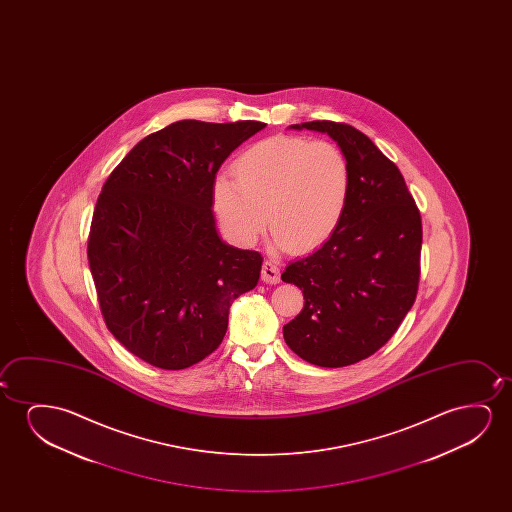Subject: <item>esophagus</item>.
<instances>
[{
    "instance_id": "34e87169",
    "label": "esophagus",
    "mask_w": 512,
    "mask_h": 512,
    "mask_svg": "<svg viewBox=\"0 0 512 512\" xmlns=\"http://www.w3.org/2000/svg\"><path fill=\"white\" fill-rule=\"evenodd\" d=\"M280 280V269L271 260H266L262 264V281H266L269 285H276V283H280Z\"/></svg>"
}]
</instances>
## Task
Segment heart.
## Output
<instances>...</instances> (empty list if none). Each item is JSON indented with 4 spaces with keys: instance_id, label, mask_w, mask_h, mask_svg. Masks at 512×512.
Here are the masks:
<instances>
[{
    "instance_id": "heart-1",
    "label": "heart",
    "mask_w": 512,
    "mask_h": 512,
    "mask_svg": "<svg viewBox=\"0 0 512 512\" xmlns=\"http://www.w3.org/2000/svg\"><path fill=\"white\" fill-rule=\"evenodd\" d=\"M234 175L217 176L213 208L225 234L241 246L259 239L269 217L276 248L313 250L336 232L350 197V166L329 141H260L239 155Z\"/></svg>"
}]
</instances>
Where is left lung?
<instances>
[{
	"label": "left lung",
	"instance_id": "1",
	"mask_svg": "<svg viewBox=\"0 0 512 512\" xmlns=\"http://www.w3.org/2000/svg\"><path fill=\"white\" fill-rule=\"evenodd\" d=\"M290 129L336 141L350 166V197L336 232L281 274L304 295V308L283 327V337L309 364H357L386 344L414 304L420 211L399 168L355 127L313 120Z\"/></svg>",
	"mask_w": 512,
	"mask_h": 512
}]
</instances>
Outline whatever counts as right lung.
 Segmentation results:
<instances>
[{
    "label": "right lung",
    "mask_w": 512,
    "mask_h": 512,
    "mask_svg": "<svg viewBox=\"0 0 512 512\" xmlns=\"http://www.w3.org/2000/svg\"><path fill=\"white\" fill-rule=\"evenodd\" d=\"M266 127L178 120L150 134L108 176L87 257L106 327L147 364L180 371L217 350L234 299L262 257L227 245L213 215L225 159Z\"/></svg>",
    "instance_id": "right-lung-1"
}]
</instances>
